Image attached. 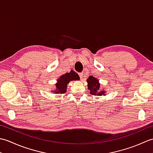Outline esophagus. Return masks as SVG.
<instances>
[{
	"instance_id": "1",
	"label": "esophagus",
	"mask_w": 153,
	"mask_h": 153,
	"mask_svg": "<svg viewBox=\"0 0 153 153\" xmlns=\"http://www.w3.org/2000/svg\"><path fill=\"white\" fill-rule=\"evenodd\" d=\"M79 77H80V79H83V73H79Z\"/></svg>"
}]
</instances>
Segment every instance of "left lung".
<instances>
[{"label":"left lung","mask_w":153,"mask_h":153,"mask_svg":"<svg viewBox=\"0 0 153 153\" xmlns=\"http://www.w3.org/2000/svg\"><path fill=\"white\" fill-rule=\"evenodd\" d=\"M87 88L90 91V93L93 95H106V90L101 89L100 88V84L99 82V79L95 78V77L89 76L87 79Z\"/></svg>","instance_id":"8db88e82"}]
</instances>
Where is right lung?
Returning <instances> with one entry per match:
<instances>
[{"mask_svg": "<svg viewBox=\"0 0 153 153\" xmlns=\"http://www.w3.org/2000/svg\"><path fill=\"white\" fill-rule=\"evenodd\" d=\"M79 75L75 71L71 70L70 73H66L62 76L57 79V82L55 84L54 91H51L55 94L62 93L66 92L68 84L71 81L79 80Z\"/></svg>", "mask_w": 153, "mask_h": 153, "instance_id": "1", "label": "right lung"}]
</instances>
